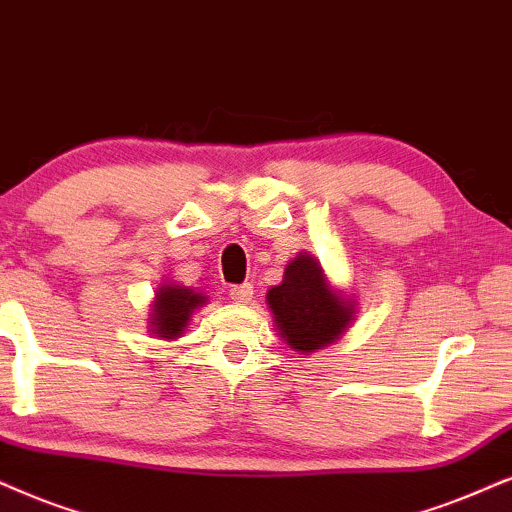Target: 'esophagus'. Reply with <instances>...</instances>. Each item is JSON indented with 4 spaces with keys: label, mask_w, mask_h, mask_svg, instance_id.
Instances as JSON below:
<instances>
[{
    "label": "esophagus",
    "mask_w": 512,
    "mask_h": 512,
    "mask_svg": "<svg viewBox=\"0 0 512 512\" xmlns=\"http://www.w3.org/2000/svg\"><path fill=\"white\" fill-rule=\"evenodd\" d=\"M252 295H255V290H252L250 283H241V286H231L229 290V297L238 304H248L252 300Z\"/></svg>",
    "instance_id": "obj_1"
}]
</instances>
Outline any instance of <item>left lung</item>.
<instances>
[{"instance_id":"left-lung-1","label":"left lung","mask_w":512,"mask_h":512,"mask_svg":"<svg viewBox=\"0 0 512 512\" xmlns=\"http://www.w3.org/2000/svg\"><path fill=\"white\" fill-rule=\"evenodd\" d=\"M267 304L278 335L300 354L333 345L354 316V302L331 288L321 262L309 252L288 262L281 286L267 293Z\"/></svg>"}]
</instances>
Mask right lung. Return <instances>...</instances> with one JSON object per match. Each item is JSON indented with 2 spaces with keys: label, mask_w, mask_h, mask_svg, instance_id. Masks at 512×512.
I'll return each instance as SVG.
<instances>
[{
  "label": "right lung",
  "mask_w": 512,
  "mask_h": 512,
  "mask_svg": "<svg viewBox=\"0 0 512 512\" xmlns=\"http://www.w3.org/2000/svg\"><path fill=\"white\" fill-rule=\"evenodd\" d=\"M205 297L203 293H196V290L177 286V283L165 281L163 286L155 290V300L151 304V331L153 335L163 340H174L179 338L181 331L189 323L191 314L196 312L198 307H203Z\"/></svg>",
  "instance_id": "obj_1"
}]
</instances>
